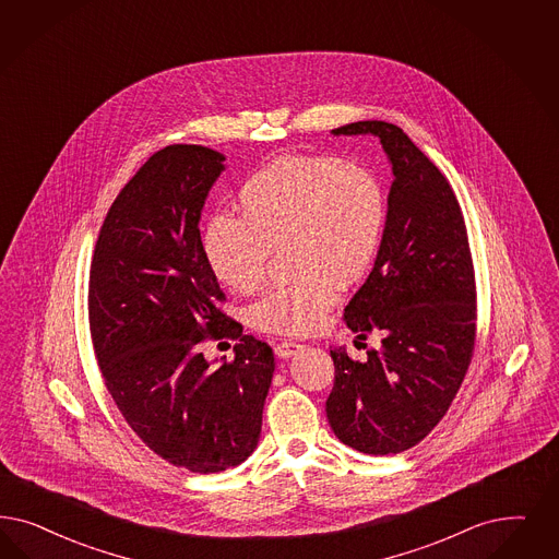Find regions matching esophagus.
<instances>
[{
  "label": "esophagus",
  "mask_w": 559,
  "mask_h": 559,
  "mask_svg": "<svg viewBox=\"0 0 559 559\" xmlns=\"http://www.w3.org/2000/svg\"><path fill=\"white\" fill-rule=\"evenodd\" d=\"M301 348L304 347L297 345V343H281V345L274 347V355H276L278 359H289L293 355H297Z\"/></svg>",
  "instance_id": "34e87169"
}]
</instances>
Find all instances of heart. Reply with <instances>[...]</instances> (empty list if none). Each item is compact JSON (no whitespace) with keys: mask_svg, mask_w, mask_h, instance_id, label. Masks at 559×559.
I'll return each mask as SVG.
<instances>
[{"mask_svg":"<svg viewBox=\"0 0 559 559\" xmlns=\"http://www.w3.org/2000/svg\"><path fill=\"white\" fill-rule=\"evenodd\" d=\"M239 218L216 214L202 231L212 274L248 295L262 287L270 253L285 251L297 281L248 313L260 332L304 336L324 326L336 289L357 285L380 250L385 193L366 167L330 156H285L239 188Z\"/></svg>","mask_w":559,"mask_h":559,"instance_id":"obj_1","label":"heart"}]
</instances>
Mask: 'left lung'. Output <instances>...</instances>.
<instances>
[{
    "label": "left lung",
    "mask_w": 559,
    "mask_h": 559,
    "mask_svg": "<svg viewBox=\"0 0 559 559\" xmlns=\"http://www.w3.org/2000/svg\"><path fill=\"white\" fill-rule=\"evenodd\" d=\"M334 135H376L392 167L384 235L361 289L345 308L357 341L382 338L353 361L330 350L326 401L334 436L364 454L421 442L452 405L475 347V272L448 179L394 123L355 121Z\"/></svg>",
    "instance_id": "1"
}]
</instances>
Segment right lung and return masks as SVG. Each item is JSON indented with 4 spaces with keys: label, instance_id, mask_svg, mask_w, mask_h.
I'll return each mask as SVG.
<instances>
[{
    "label": "right lung",
    "instance_id": "obj_1",
    "mask_svg": "<svg viewBox=\"0 0 559 559\" xmlns=\"http://www.w3.org/2000/svg\"><path fill=\"white\" fill-rule=\"evenodd\" d=\"M225 154L198 144L154 153L98 233L88 318L98 367L123 419L154 454L192 473L237 466L255 450L272 348L216 308L225 295L202 251L200 218ZM239 337L231 365L209 336Z\"/></svg>",
    "mask_w": 559,
    "mask_h": 559
}]
</instances>
